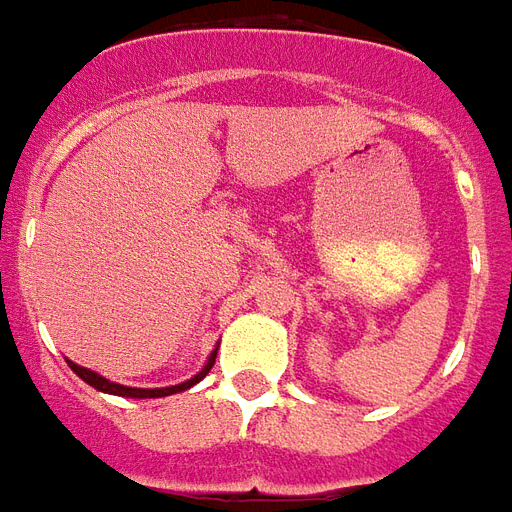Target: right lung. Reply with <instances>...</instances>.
Returning <instances> with one entry per match:
<instances>
[{
	"instance_id": "obj_1",
	"label": "right lung",
	"mask_w": 512,
	"mask_h": 512,
	"mask_svg": "<svg viewBox=\"0 0 512 512\" xmlns=\"http://www.w3.org/2000/svg\"><path fill=\"white\" fill-rule=\"evenodd\" d=\"M213 362H216V351H213L211 359H208V365L202 367L200 373L191 378V381H183V384L178 386H167V389H134V386H123V384H115V381H106L104 376H98V373L87 370V367L73 365V362H68V365H71V370L76 373V376L82 378V381H87L90 386H95L98 392H109V395H120V397H167V395H175V392H183V389H189V386H194L197 381H202V378L211 373Z\"/></svg>"
}]
</instances>
